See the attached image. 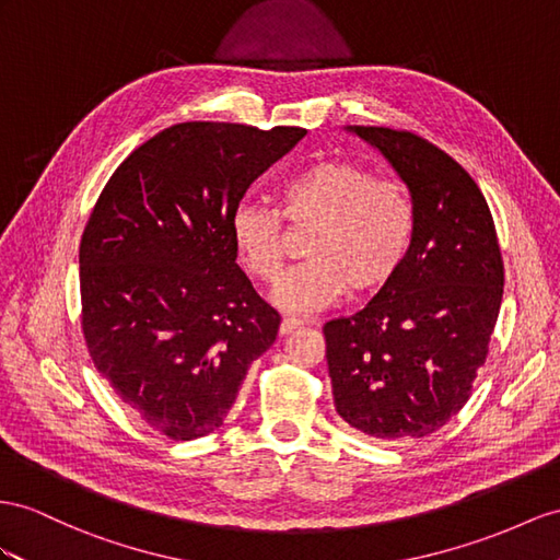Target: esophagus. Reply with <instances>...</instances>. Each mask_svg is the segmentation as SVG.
<instances>
[{
    "label": "esophagus",
    "instance_id": "34e87169",
    "mask_svg": "<svg viewBox=\"0 0 560 560\" xmlns=\"http://www.w3.org/2000/svg\"><path fill=\"white\" fill-rule=\"evenodd\" d=\"M295 328H300V322L298 319H291V317H285V319H281V324H279V334L281 336H291Z\"/></svg>",
    "mask_w": 560,
    "mask_h": 560
}]
</instances>
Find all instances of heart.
I'll return each instance as SVG.
<instances>
[{
    "label": "heart",
    "mask_w": 560,
    "mask_h": 560,
    "mask_svg": "<svg viewBox=\"0 0 560 560\" xmlns=\"http://www.w3.org/2000/svg\"><path fill=\"white\" fill-rule=\"evenodd\" d=\"M281 214L310 229L305 262L285 271L271 300L293 314H314L352 295L376 293L402 267L413 236V206L402 184L364 165L322 161L281 189ZM281 214L243 200L229 229L241 265L255 279H277L283 265Z\"/></svg>",
    "instance_id": "heart-1"
}]
</instances>
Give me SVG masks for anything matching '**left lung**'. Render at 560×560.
<instances>
[{
	"label": "left lung",
	"instance_id": "obj_1",
	"mask_svg": "<svg viewBox=\"0 0 560 560\" xmlns=\"http://www.w3.org/2000/svg\"><path fill=\"white\" fill-rule=\"evenodd\" d=\"M407 184L413 236L371 303L326 322V362L342 421L378 440L435 433L468 402L504 295V262L478 184L433 143L348 125Z\"/></svg>",
	"mask_w": 560,
	"mask_h": 560
}]
</instances>
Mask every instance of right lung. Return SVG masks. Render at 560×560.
Listing matches in <instances>:
<instances>
[{"mask_svg":"<svg viewBox=\"0 0 560 560\" xmlns=\"http://www.w3.org/2000/svg\"><path fill=\"white\" fill-rule=\"evenodd\" d=\"M307 135L182 122L135 149L80 243L82 331L94 366L172 440L218 430L281 317L236 265L234 208Z\"/></svg>","mask_w":560,"mask_h":560,"instance_id":"right-lung-1","label":"right lung"}]
</instances>
